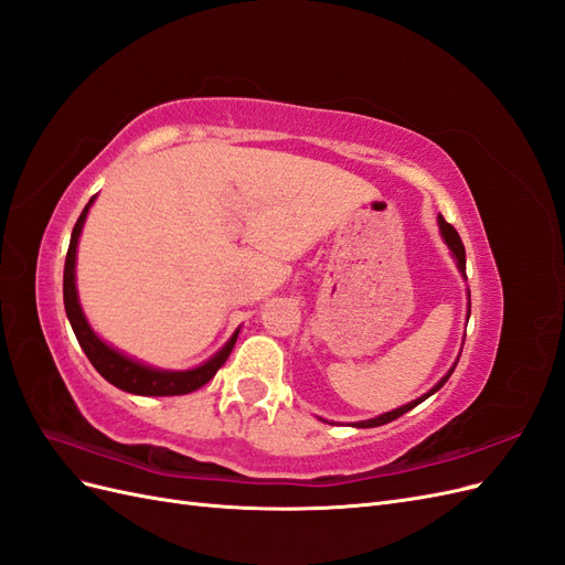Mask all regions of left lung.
I'll use <instances>...</instances> for the list:
<instances>
[{
	"instance_id": "1",
	"label": "left lung",
	"mask_w": 565,
	"mask_h": 565,
	"mask_svg": "<svg viewBox=\"0 0 565 565\" xmlns=\"http://www.w3.org/2000/svg\"><path fill=\"white\" fill-rule=\"evenodd\" d=\"M438 228H440V235H443V241H446V245L450 247V252H452V256L457 259V268L461 270V276H465V270H467V252H465V245H461V237H459V233L448 224L446 218H443L440 214H438ZM471 297V295H469ZM469 313H471V309H469ZM459 361V358H457ZM455 367H457V363L450 367V372L446 374V377H443L429 393H424L422 398H417V401H413V403H407V405H403V407H398V409H391V413H386V415H380V417H374V419H367V422H355V426L358 429H372V426H382V424H388V422H393V419H398V417H403L405 413H409V409L413 407H417L422 401H426L429 396H434V393L446 384L448 380H450V374L455 372Z\"/></svg>"
}]
</instances>
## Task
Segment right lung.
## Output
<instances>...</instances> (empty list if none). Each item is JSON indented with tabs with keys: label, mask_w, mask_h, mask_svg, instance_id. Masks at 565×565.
<instances>
[{
	"label": "right lung",
	"mask_w": 565,
	"mask_h": 565,
	"mask_svg": "<svg viewBox=\"0 0 565 565\" xmlns=\"http://www.w3.org/2000/svg\"><path fill=\"white\" fill-rule=\"evenodd\" d=\"M94 198L89 200L87 207L82 210L77 224L71 235V247H67L65 256V270H63V301H65V313L67 320L73 324V332L79 341L82 351L87 353L92 365L100 377L108 380L113 386L122 388L127 393H136V396H181V393H191L198 391L200 386L207 384L218 367L226 363V358L231 355L237 332L228 339V344L221 349L216 355H212L207 363L195 367V370H183V372H172V370H156L148 367L143 363H136L134 358H127L125 353H119L110 349L106 341H100L94 330L89 328L87 318L82 313V306L77 299V287H75V256H77V241L84 226V218H87V212L92 207Z\"/></svg>",
	"instance_id": "add662e5"
}]
</instances>
